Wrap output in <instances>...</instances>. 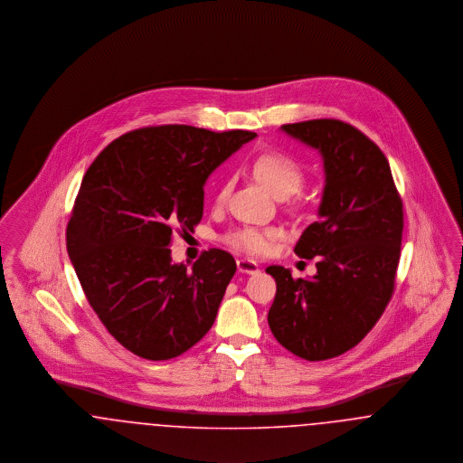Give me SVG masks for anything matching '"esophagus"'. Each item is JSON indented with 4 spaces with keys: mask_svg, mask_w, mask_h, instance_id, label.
Returning a JSON list of instances; mask_svg holds the SVG:
<instances>
[{
    "mask_svg": "<svg viewBox=\"0 0 463 463\" xmlns=\"http://www.w3.org/2000/svg\"><path fill=\"white\" fill-rule=\"evenodd\" d=\"M238 270L242 274H259L260 272V267L257 262L250 260V259H240L238 260Z\"/></svg>",
    "mask_w": 463,
    "mask_h": 463,
    "instance_id": "34e87169",
    "label": "esophagus"
}]
</instances>
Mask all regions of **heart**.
Wrapping results in <instances>:
<instances>
[{"label": "heart", "mask_w": 463, "mask_h": 463, "mask_svg": "<svg viewBox=\"0 0 463 463\" xmlns=\"http://www.w3.org/2000/svg\"><path fill=\"white\" fill-rule=\"evenodd\" d=\"M251 170L276 198L285 199L297 194L304 184V172L300 165L293 157L283 153H264L257 156L251 165ZM227 193L229 180L222 184L217 193V203H223L227 198ZM278 238H281V231L278 229L244 225L227 232L222 240L232 250L260 257L272 251Z\"/></svg>", "instance_id": "1"}]
</instances>
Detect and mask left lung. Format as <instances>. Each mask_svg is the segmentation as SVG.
<instances>
[{
  "label": "left lung",
  "mask_w": 463,
  "mask_h": 463,
  "mask_svg": "<svg viewBox=\"0 0 463 463\" xmlns=\"http://www.w3.org/2000/svg\"><path fill=\"white\" fill-rule=\"evenodd\" d=\"M283 132L323 156L326 184L319 219L295 253L316 259L310 279L265 269L276 279L269 326L289 353L325 361L347 353L373 328L392 298L402 240V201L387 157L353 125L310 119Z\"/></svg>",
  "instance_id": "1"
}]
</instances>
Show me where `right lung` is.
<instances>
[{
	"label": "right lung",
	"instance_id": "1",
	"mask_svg": "<svg viewBox=\"0 0 463 463\" xmlns=\"http://www.w3.org/2000/svg\"><path fill=\"white\" fill-rule=\"evenodd\" d=\"M257 133L146 127L112 140L83 176L67 223V253L90 306L130 353L166 361L215 323L236 262L203 251L172 262L175 234L194 232L208 175Z\"/></svg>",
	"mask_w": 463,
	"mask_h": 463
}]
</instances>
